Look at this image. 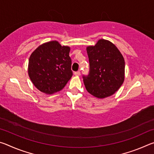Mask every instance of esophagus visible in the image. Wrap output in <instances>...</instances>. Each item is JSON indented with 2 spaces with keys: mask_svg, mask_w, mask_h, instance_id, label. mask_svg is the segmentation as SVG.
<instances>
[{
  "mask_svg": "<svg viewBox=\"0 0 154 154\" xmlns=\"http://www.w3.org/2000/svg\"><path fill=\"white\" fill-rule=\"evenodd\" d=\"M74 75H77V76H79V75H81V72H80V71H76L74 72Z\"/></svg>",
  "mask_w": 154,
  "mask_h": 154,
  "instance_id": "34e87169",
  "label": "esophagus"
}]
</instances>
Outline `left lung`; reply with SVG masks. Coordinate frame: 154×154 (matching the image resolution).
Here are the masks:
<instances>
[{"label": "left lung", "instance_id": "1", "mask_svg": "<svg viewBox=\"0 0 154 154\" xmlns=\"http://www.w3.org/2000/svg\"><path fill=\"white\" fill-rule=\"evenodd\" d=\"M90 72L83 75L88 92L98 98L113 95L124 81L125 61L121 52L111 41L100 39L86 48Z\"/></svg>", "mask_w": 154, "mask_h": 154}]
</instances>
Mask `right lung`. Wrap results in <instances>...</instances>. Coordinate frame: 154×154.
<instances>
[{"label":"right lung","mask_w":154,"mask_h":154,"mask_svg":"<svg viewBox=\"0 0 154 154\" xmlns=\"http://www.w3.org/2000/svg\"><path fill=\"white\" fill-rule=\"evenodd\" d=\"M70 49L51 41L32 52L28 62V75L38 90L51 94L63 89L72 75Z\"/></svg>","instance_id":"1"}]
</instances>
